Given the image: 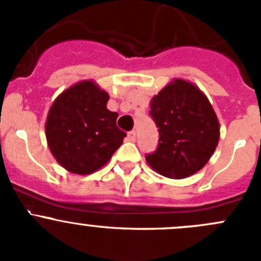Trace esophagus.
<instances>
[{
    "mask_svg": "<svg viewBox=\"0 0 261 261\" xmlns=\"http://www.w3.org/2000/svg\"><path fill=\"white\" fill-rule=\"evenodd\" d=\"M127 138L130 141H135L136 140V131L135 130L130 131V133L127 134Z\"/></svg>",
    "mask_w": 261,
    "mask_h": 261,
    "instance_id": "1",
    "label": "esophagus"
}]
</instances>
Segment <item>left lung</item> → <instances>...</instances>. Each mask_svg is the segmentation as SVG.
I'll use <instances>...</instances> for the list:
<instances>
[{"instance_id": "obj_1", "label": "left lung", "mask_w": 261, "mask_h": 261, "mask_svg": "<svg viewBox=\"0 0 261 261\" xmlns=\"http://www.w3.org/2000/svg\"><path fill=\"white\" fill-rule=\"evenodd\" d=\"M150 117L159 131L147 164L159 174L181 179L206 165L220 139V126L211 103L192 83L175 80L151 99Z\"/></svg>"}]
</instances>
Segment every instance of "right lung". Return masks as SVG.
Returning a JSON list of instances; mask_svg holds the SVG:
<instances>
[{"label": "right lung", "instance_id": "add662e5", "mask_svg": "<svg viewBox=\"0 0 261 261\" xmlns=\"http://www.w3.org/2000/svg\"><path fill=\"white\" fill-rule=\"evenodd\" d=\"M109 94L84 81L63 92L50 109L45 133L50 151L62 167L89 174L103 167L126 133L116 126L117 112L107 109Z\"/></svg>", "mask_w": 261, "mask_h": 261}]
</instances>
